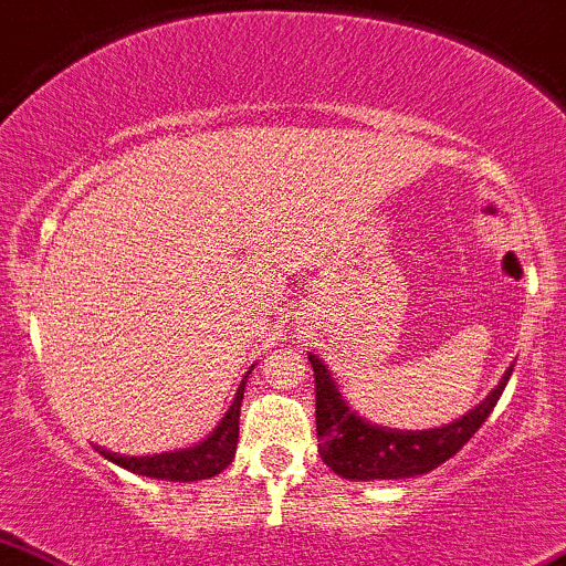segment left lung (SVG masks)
I'll return each mask as SVG.
<instances>
[{
	"instance_id": "1",
	"label": "left lung",
	"mask_w": 566,
	"mask_h": 566,
	"mask_svg": "<svg viewBox=\"0 0 566 566\" xmlns=\"http://www.w3.org/2000/svg\"><path fill=\"white\" fill-rule=\"evenodd\" d=\"M307 360L316 376L318 454L336 475L347 481H399V478L431 473L460 452L478 428L489 420L514 370V366L506 368L496 389L460 420L441 428H426V431H402V428L370 423L363 415H357L339 395V386L326 363L318 355H307Z\"/></svg>"
}]
</instances>
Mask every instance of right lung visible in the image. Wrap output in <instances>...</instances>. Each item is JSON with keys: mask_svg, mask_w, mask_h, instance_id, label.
<instances>
[{"mask_svg": "<svg viewBox=\"0 0 566 566\" xmlns=\"http://www.w3.org/2000/svg\"><path fill=\"white\" fill-rule=\"evenodd\" d=\"M245 384H248V376L242 378V384L238 386V395H234L230 410L224 412L221 423L213 428L203 441L192 443L188 449H175V452L146 454V457L117 454L102 447L96 449L106 457V460L119 464V468L130 470V473L143 475V478H156V481L190 483V481H206V478L219 475L227 464H232L234 449H238L240 407H242V395H245Z\"/></svg>", "mask_w": 566, "mask_h": 566, "instance_id": "right-lung-1", "label": "right lung"}]
</instances>
